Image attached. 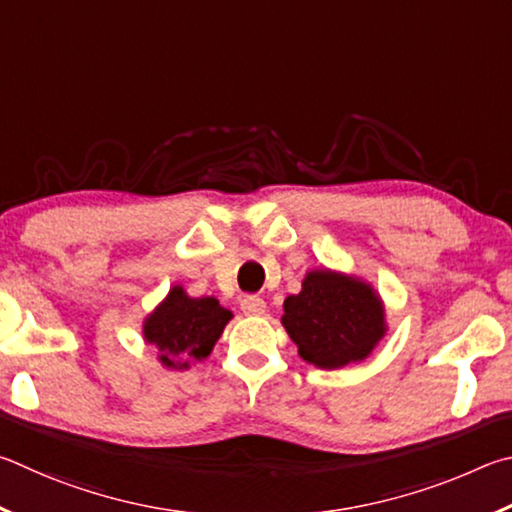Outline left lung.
Listing matches in <instances>:
<instances>
[{
	"instance_id": "obj_1",
	"label": "left lung",
	"mask_w": 512,
	"mask_h": 512,
	"mask_svg": "<svg viewBox=\"0 0 512 512\" xmlns=\"http://www.w3.org/2000/svg\"><path fill=\"white\" fill-rule=\"evenodd\" d=\"M231 312L218 299H193L175 285L168 299L152 312L143 326L148 344L159 348V360L175 369H186L188 360H204L213 351Z\"/></svg>"
}]
</instances>
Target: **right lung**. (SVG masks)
Instances as JSON below:
<instances>
[{
  "mask_svg": "<svg viewBox=\"0 0 512 512\" xmlns=\"http://www.w3.org/2000/svg\"><path fill=\"white\" fill-rule=\"evenodd\" d=\"M283 310L299 355L321 369L364 360L384 335V312L369 285L328 270L310 272Z\"/></svg>",
  "mask_w": 512,
  "mask_h": 512,
  "instance_id": "1",
  "label": "right lung"
}]
</instances>
